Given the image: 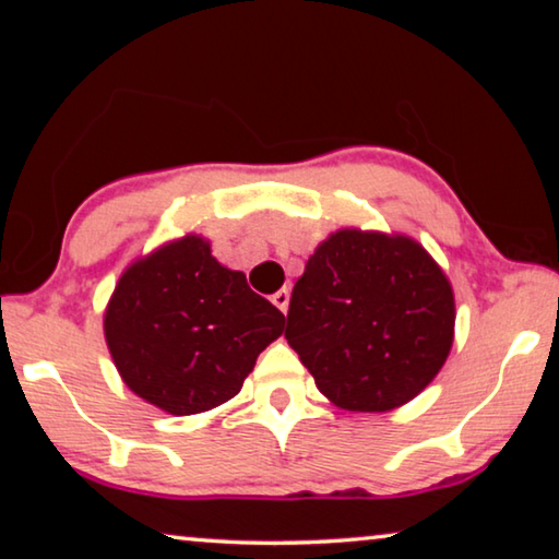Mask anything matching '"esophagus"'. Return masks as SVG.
Listing matches in <instances>:
<instances>
[{
  "label": "esophagus",
  "instance_id": "esophagus-1",
  "mask_svg": "<svg viewBox=\"0 0 559 559\" xmlns=\"http://www.w3.org/2000/svg\"><path fill=\"white\" fill-rule=\"evenodd\" d=\"M271 300H273V306H276L281 313H286L288 310V300H290V290L288 288H281V290H276L271 296Z\"/></svg>",
  "mask_w": 559,
  "mask_h": 559
}]
</instances>
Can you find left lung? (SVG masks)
Returning <instances> with one entry per match:
<instances>
[{
  "label": "left lung",
  "instance_id": "1",
  "mask_svg": "<svg viewBox=\"0 0 559 559\" xmlns=\"http://www.w3.org/2000/svg\"><path fill=\"white\" fill-rule=\"evenodd\" d=\"M456 302L447 273L402 234L340 229L293 286L286 340L347 412H390L447 362Z\"/></svg>",
  "mask_w": 559,
  "mask_h": 559
}]
</instances>
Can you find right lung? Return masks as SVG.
<instances>
[{
  "mask_svg": "<svg viewBox=\"0 0 559 559\" xmlns=\"http://www.w3.org/2000/svg\"><path fill=\"white\" fill-rule=\"evenodd\" d=\"M283 323L241 271L222 266L210 241L187 234L122 271L103 330L122 382L163 412L187 416L239 394Z\"/></svg>",
  "mask_w": 559,
  "mask_h": 559,
  "instance_id": "obj_1",
  "label": "right lung"
}]
</instances>
